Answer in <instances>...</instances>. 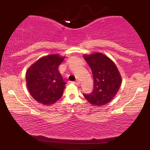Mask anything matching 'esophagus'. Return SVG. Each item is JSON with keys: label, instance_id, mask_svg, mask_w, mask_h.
<instances>
[{"label": "esophagus", "instance_id": "obj_1", "mask_svg": "<svg viewBox=\"0 0 150 150\" xmlns=\"http://www.w3.org/2000/svg\"><path fill=\"white\" fill-rule=\"evenodd\" d=\"M73 83L75 84V85H80V82H79L78 80L75 81V82H73Z\"/></svg>", "mask_w": 150, "mask_h": 150}]
</instances>
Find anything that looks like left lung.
Masks as SVG:
<instances>
[{
  "label": "left lung",
  "mask_w": 150,
  "mask_h": 150,
  "mask_svg": "<svg viewBox=\"0 0 150 150\" xmlns=\"http://www.w3.org/2000/svg\"><path fill=\"white\" fill-rule=\"evenodd\" d=\"M89 65L94 80V89L90 94H83L91 104L100 106L108 104L116 96L121 84V76L115 63L101 53L84 55Z\"/></svg>",
  "instance_id": "obj_1"
}]
</instances>
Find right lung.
Instances as JSON below:
<instances>
[{
    "label": "right lung",
    "instance_id": "1",
    "mask_svg": "<svg viewBox=\"0 0 150 150\" xmlns=\"http://www.w3.org/2000/svg\"><path fill=\"white\" fill-rule=\"evenodd\" d=\"M64 60L58 54L39 58L26 73V81L32 97L40 104H54L62 97L66 82L58 72Z\"/></svg>",
    "mask_w": 150,
    "mask_h": 150
}]
</instances>
